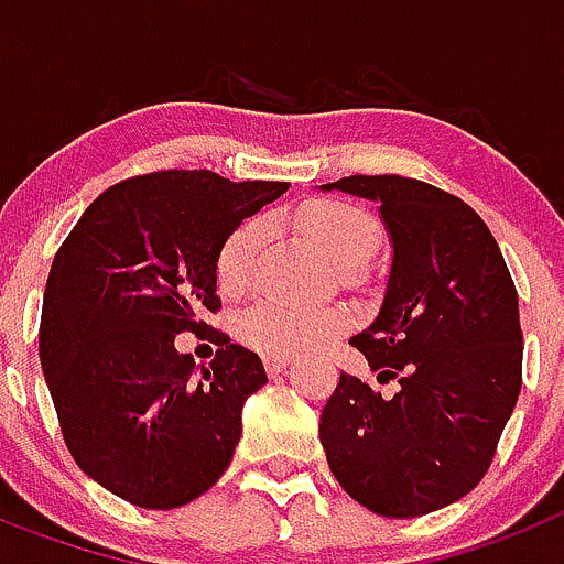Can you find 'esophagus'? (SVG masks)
Returning <instances> with one entry per match:
<instances>
[{
	"label": "esophagus",
	"mask_w": 564,
	"mask_h": 564,
	"mask_svg": "<svg viewBox=\"0 0 564 564\" xmlns=\"http://www.w3.org/2000/svg\"><path fill=\"white\" fill-rule=\"evenodd\" d=\"M263 366H267L269 375H281L289 366V357H263Z\"/></svg>",
	"instance_id": "obj_1"
}]
</instances>
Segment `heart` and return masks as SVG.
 <instances>
[{
	"mask_svg": "<svg viewBox=\"0 0 564 564\" xmlns=\"http://www.w3.org/2000/svg\"><path fill=\"white\" fill-rule=\"evenodd\" d=\"M295 218L297 227L310 235L317 247L326 249L343 272H351L366 263L380 238L375 218L346 200H312L297 209ZM263 238H267V227L258 218L243 221L229 232L218 252V267H215L224 295H238L249 286ZM340 326L343 315L337 310H303V306L281 301H258L238 315L235 332L249 349L261 351L263 357H295L329 340L340 332Z\"/></svg>",
	"mask_w": 564,
	"mask_h": 564,
	"instance_id": "heart-1",
	"label": "heart"
}]
</instances>
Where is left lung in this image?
Returning a JSON list of instances; mask_svg holds the SVG:
<instances>
[{"label": "left lung", "mask_w": 564, "mask_h": 564, "mask_svg": "<svg viewBox=\"0 0 564 564\" xmlns=\"http://www.w3.org/2000/svg\"><path fill=\"white\" fill-rule=\"evenodd\" d=\"M323 193L380 204L391 269L351 346L394 398L340 375L321 443L340 488L380 517L440 511L486 477L522 389L519 301L491 229L454 195L403 175H351Z\"/></svg>", "instance_id": "left-lung-1"}]
</instances>
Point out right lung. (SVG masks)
<instances>
[{
	"instance_id": "right-lung-1",
	"label": "right lung",
	"mask_w": 564,
	"mask_h": 564,
	"mask_svg": "<svg viewBox=\"0 0 564 564\" xmlns=\"http://www.w3.org/2000/svg\"><path fill=\"white\" fill-rule=\"evenodd\" d=\"M286 181L164 170L93 200L53 258L39 360L73 459L139 508L170 511L221 479L261 357L229 343L209 366L175 349L221 306L218 252Z\"/></svg>"
}]
</instances>
